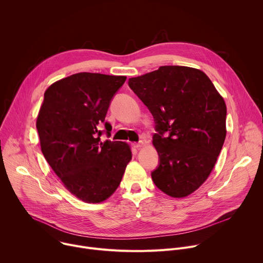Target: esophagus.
I'll return each instance as SVG.
<instances>
[{"instance_id":"obj_1","label":"esophagus","mask_w":263,"mask_h":263,"mask_svg":"<svg viewBox=\"0 0 263 263\" xmlns=\"http://www.w3.org/2000/svg\"><path fill=\"white\" fill-rule=\"evenodd\" d=\"M135 148H141L142 146H144V142L143 141H140V142H135L132 144Z\"/></svg>"}]
</instances>
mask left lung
Segmentation results:
<instances>
[{
	"label": "left lung",
	"instance_id": "left-lung-1",
	"mask_svg": "<svg viewBox=\"0 0 263 263\" xmlns=\"http://www.w3.org/2000/svg\"><path fill=\"white\" fill-rule=\"evenodd\" d=\"M129 86L157 124L155 185L172 198L190 196L209 177L226 138L223 98L204 71L189 66H160L130 78Z\"/></svg>",
	"mask_w": 263,
	"mask_h": 263
}]
</instances>
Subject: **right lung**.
<instances>
[{"label":"right lung","mask_w":263,"mask_h":263,"mask_svg":"<svg viewBox=\"0 0 263 263\" xmlns=\"http://www.w3.org/2000/svg\"><path fill=\"white\" fill-rule=\"evenodd\" d=\"M125 76L78 72L45 91L36 120L42 152L65 189L85 203H101L119 187L132 159L130 145L101 141L109 103Z\"/></svg>","instance_id":"1"}]
</instances>
